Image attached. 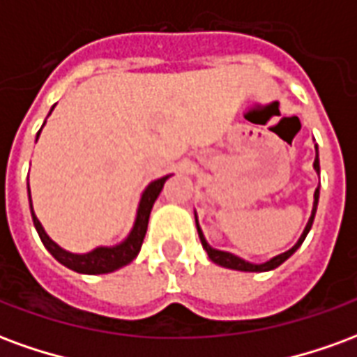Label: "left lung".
<instances>
[{
	"mask_svg": "<svg viewBox=\"0 0 357 357\" xmlns=\"http://www.w3.org/2000/svg\"><path fill=\"white\" fill-rule=\"evenodd\" d=\"M314 168L315 172L319 174V158H317V145H315V160H314ZM317 201H319V187L315 189L314 193V208H312V216H310V220H307V225L306 229H304V233L300 235L298 243L294 245V247L291 248V250H287V252H283V255L275 256V258H271L269 262H264V264H250V262H245V260H241L239 256L231 255V252H224V250H216V248H212L206 243V239H204V235H202L201 227H199V222H197V231H199V237H201V243H202V248L206 250V255H208V258L212 260L214 264H218V266H224V268H229V269H237V271H269V269H275L277 266H281V264L287 260V258H291L294 252H296V248L304 243V239H306L307 231L312 229V224H314V218H315V210H317Z\"/></svg>",
	"mask_w": 357,
	"mask_h": 357,
	"instance_id": "8db88e82",
	"label": "left lung"
}]
</instances>
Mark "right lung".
I'll use <instances>...</instances> for the list:
<instances>
[{"mask_svg": "<svg viewBox=\"0 0 357 357\" xmlns=\"http://www.w3.org/2000/svg\"><path fill=\"white\" fill-rule=\"evenodd\" d=\"M42 132V130H40ZM38 132V135H40ZM168 176H164L160 179H155L147 185V189L143 191L139 201V208H137V216H135V224H133L132 233L128 235V239L124 243H120L116 247H99L88 252V255H73V252H66L63 248L59 247L57 243H53L50 239V235L43 231L40 220L36 218L34 208H32V201H30V212H32V220H34L36 231L42 239L43 247L50 250L51 255L55 256V260L66 266V268L74 269L78 273H88V275H97V273H110L114 269L128 266L132 262L135 256L139 255L141 245L145 239V233H147L149 225V216H151V210L155 204L156 197L162 191L164 183H166ZM30 193V189H28Z\"/></svg>", "mask_w": 357, "mask_h": 357, "instance_id": "right-lung-1", "label": "right lung"}]
</instances>
